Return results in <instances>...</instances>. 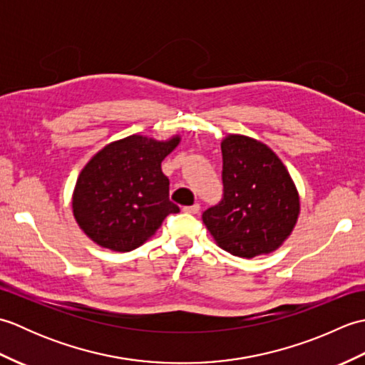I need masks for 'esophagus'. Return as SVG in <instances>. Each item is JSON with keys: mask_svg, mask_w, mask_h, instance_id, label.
I'll return each instance as SVG.
<instances>
[{"mask_svg": "<svg viewBox=\"0 0 365 365\" xmlns=\"http://www.w3.org/2000/svg\"><path fill=\"white\" fill-rule=\"evenodd\" d=\"M182 210L185 212V213H190V215H196V213H199V210H200V207H199V204H195V205H190V207H183Z\"/></svg>", "mask_w": 365, "mask_h": 365, "instance_id": "1", "label": "esophagus"}]
</instances>
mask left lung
<instances>
[{
	"mask_svg": "<svg viewBox=\"0 0 365 365\" xmlns=\"http://www.w3.org/2000/svg\"><path fill=\"white\" fill-rule=\"evenodd\" d=\"M221 202L202 221L221 250L243 259L281 246L299 215V195L277 155L257 139L227 135L221 143Z\"/></svg>",
	"mask_w": 365,
	"mask_h": 365,
	"instance_id": "left-lung-1",
	"label": "left lung"
}]
</instances>
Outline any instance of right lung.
Instances as JSON below:
<instances>
[{
    "label": "right lung",
    "instance_id": "add662e5",
    "mask_svg": "<svg viewBox=\"0 0 365 365\" xmlns=\"http://www.w3.org/2000/svg\"><path fill=\"white\" fill-rule=\"evenodd\" d=\"M180 143L131 135L110 143L83 168L72 196L80 229L106 250L128 252L155 235L180 208L169 200L161 161Z\"/></svg>",
    "mask_w": 365,
    "mask_h": 365
}]
</instances>
